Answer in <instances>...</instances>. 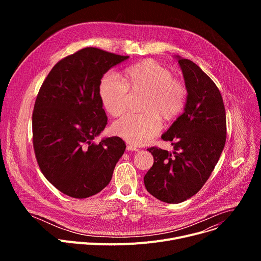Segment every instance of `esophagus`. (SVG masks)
I'll list each match as a JSON object with an SVG mask.
<instances>
[{
    "mask_svg": "<svg viewBox=\"0 0 261 261\" xmlns=\"http://www.w3.org/2000/svg\"><path fill=\"white\" fill-rule=\"evenodd\" d=\"M127 151H133V152H138L139 150H138V148H137L136 146H134V145H131V144H128V145H127Z\"/></svg>",
    "mask_w": 261,
    "mask_h": 261,
    "instance_id": "obj_1",
    "label": "esophagus"
}]
</instances>
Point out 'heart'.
<instances>
[{
	"label": "heart",
	"mask_w": 261,
	"mask_h": 261,
	"mask_svg": "<svg viewBox=\"0 0 261 261\" xmlns=\"http://www.w3.org/2000/svg\"><path fill=\"white\" fill-rule=\"evenodd\" d=\"M123 80L115 73H108L100 84L103 106L113 117L124 114L130 92H145L142 115L129 114L113 125V132L126 141L142 145L157 135L164 120H172L185 107L187 89L173 79L172 73L153 60H145L127 67Z\"/></svg>",
	"instance_id": "b5f03b06"
}]
</instances>
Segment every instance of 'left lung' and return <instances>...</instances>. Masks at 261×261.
Returning a JSON list of instances; mask_svg holds the SVG:
<instances>
[{"instance_id":"left-lung-1","label":"left lung","mask_w":261,"mask_h":261,"mask_svg":"<svg viewBox=\"0 0 261 261\" xmlns=\"http://www.w3.org/2000/svg\"><path fill=\"white\" fill-rule=\"evenodd\" d=\"M174 58L187 89L184 113L161 136L171 142L172 152L147 148L154 164L143 177L147 192L167 203L182 202L201 189L226 141V114L219 89L195 63Z\"/></svg>"}]
</instances>
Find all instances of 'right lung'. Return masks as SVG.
I'll return each instance as SVG.
<instances>
[{"label": "right lung", "instance_id": "add662e5", "mask_svg": "<svg viewBox=\"0 0 261 261\" xmlns=\"http://www.w3.org/2000/svg\"><path fill=\"white\" fill-rule=\"evenodd\" d=\"M129 57L86 47L55 65L33 111L38 165L62 193L87 198L109 184L126 144L118 136L93 142L107 124L100 97L104 74Z\"/></svg>", "mask_w": 261, "mask_h": 261}]
</instances>
